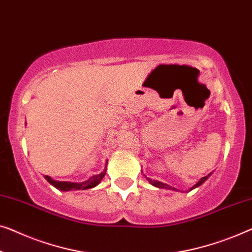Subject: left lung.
<instances>
[{
    "instance_id": "obj_1",
    "label": "left lung",
    "mask_w": 252,
    "mask_h": 252,
    "mask_svg": "<svg viewBox=\"0 0 252 252\" xmlns=\"http://www.w3.org/2000/svg\"><path fill=\"white\" fill-rule=\"evenodd\" d=\"M211 175V173L209 174V175H207V176H205V177H202L201 180H200L198 183H196L194 187H192L191 188V189H195V188H198V187H200V185H201L202 183H205V181L207 180L208 177H209ZM148 181L150 182V183L153 185V187H157V188H160V189H176L175 188H171V187H169V185H167V184H163V183H161V182H158V181H152L151 178H148ZM177 191V189H176Z\"/></svg>"
}]
</instances>
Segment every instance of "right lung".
I'll list each match as a JSON object with an SVG mask.
<instances>
[{
  "label": "right lung",
  "instance_id": "right-lung-1",
  "mask_svg": "<svg viewBox=\"0 0 252 252\" xmlns=\"http://www.w3.org/2000/svg\"><path fill=\"white\" fill-rule=\"evenodd\" d=\"M105 171L107 169H104L99 175H94L87 180L86 182H83V183H70V182H58L54 181L51 178L50 176H45V180L49 182L51 185H53L54 188H57L58 189H61V191H70V189H91L96 187L97 184L100 183L102 178L104 177Z\"/></svg>",
  "mask_w": 252,
  "mask_h": 252
}]
</instances>
